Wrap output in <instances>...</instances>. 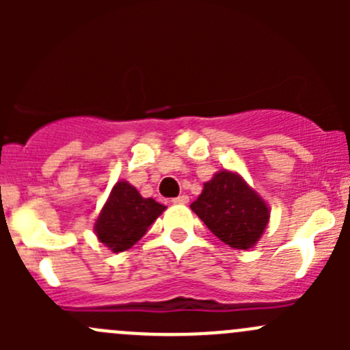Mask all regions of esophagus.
<instances>
[{
    "label": "esophagus",
    "instance_id": "34e87169",
    "mask_svg": "<svg viewBox=\"0 0 350 350\" xmlns=\"http://www.w3.org/2000/svg\"><path fill=\"white\" fill-rule=\"evenodd\" d=\"M174 203H178V204H186V203H189V198L186 196V195H179L178 198H174Z\"/></svg>",
    "mask_w": 350,
    "mask_h": 350
}]
</instances>
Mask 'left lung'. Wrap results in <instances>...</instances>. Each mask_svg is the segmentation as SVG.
<instances>
[{
    "label": "left lung",
    "mask_w": 350,
    "mask_h": 350,
    "mask_svg": "<svg viewBox=\"0 0 350 350\" xmlns=\"http://www.w3.org/2000/svg\"><path fill=\"white\" fill-rule=\"evenodd\" d=\"M191 210L227 245L247 250L264 234L269 206L237 172L224 169L203 185Z\"/></svg>",
    "instance_id": "8db88e82"
}]
</instances>
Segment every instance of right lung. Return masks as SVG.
<instances>
[{"label":"right lung","instance_id":"1","mask_svg":"<svg viewBox=\"0 0 350 350\" xmlns=\"http://www.w3.org/2000/svg\"><path fill=\"white\" fill-rule=\"evenodd\" d=\"M164 210L152 198H142L135 186L118 181L94 224L98 241L113 252H123L146 235Z\"/></svg>","mask_w":350,"mask_h":350}]
</instances>
